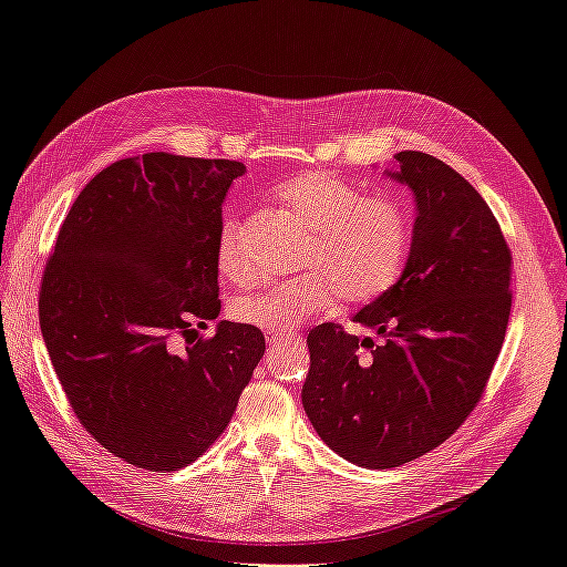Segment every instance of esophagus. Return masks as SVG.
<instances>
[{"label":"esophagus","mask_w":567,"mask_h":567,"mask_svg":"<svg viewBox=\"0 0 567 567\" xmlns=\"http://www.w3.org/2000/svg\"><path fill=\"white\" fill-rule=\"evenodd\" d=\"M290 333H267V343L269 346H279V343H284L286 339H288Z\"/></svg>","instance_id":"esophagus-1"}]
</instances>
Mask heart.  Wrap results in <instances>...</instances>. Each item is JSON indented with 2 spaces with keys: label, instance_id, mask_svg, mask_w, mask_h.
Wrapping results in <instances>:
<instances>
[{
  "label": "heart",
  "instance_id": "heart-1",
  "mask_svg": "<svg viewBox=\"0 0 567 567\" xmlns=\"http://www.w3.org/2000/svg\"><path fill=\"white\" fill-rule=\"evenodd\" d=\"M279 197L310 231L298 262L308 274L265 293L238 298L231 315L240 324L267 333L290 331L305 319L331 310L339 298L346 305L372 302L401 277L410 248V221L395 200L367 197L350 183L319 172L288 181ZM217 259L219 271L231 284L255 281L238 219L224 221Z\"/></svg>",
  "mask_w": 567,
  "mask_h": 567
}]
</instances>
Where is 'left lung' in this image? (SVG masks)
I'll return each mask as SVG.
<instances>
[{"mask_svg": "<svg viewBox=\"0 0 567 567\" xmlns=\"http://www.w3.org/2000/svg\"><path fill=\"white\" fill-rule=\"evenodd\" d=\"M393 159L386 176L415 195L410 255L386 293L353 317L384 341L315 327L302 386L321 441L370 470L415 461L465 422L511 317V250L484 197L424 152Z\"/></svg>", "mask_w": 567, "mask_h": 567, "instance_id": "left-lung-1", "label": "left lung"}]
</instances>
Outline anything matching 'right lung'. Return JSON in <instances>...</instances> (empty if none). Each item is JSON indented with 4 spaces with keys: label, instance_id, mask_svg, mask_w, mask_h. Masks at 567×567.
Listing matches in <instances>:
<instances>
[{
    "label": "right lung",
    "instance_id": "1",
    "mask_svg": "<svg viewBox=\"0 0 567 567\" xmlns=\"http://www.w3.org/2000/svg\"><path fill=\"white\" fill-rule=\"evenodd\" d=\"M246 166L147 152L75 197L40 288V329L69 403L116 457L150 472L197 461L265 355L255 327L217 319L221 205Z\"/></svg>",
    "mask_w": 567,
    "mask_h": 567
}]
</instances>
